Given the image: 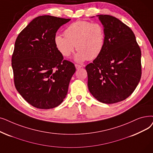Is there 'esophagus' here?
I'll list each match as a JSON object with an SVG mask.
<instances>
[{
    "mask_svg": "<svg viewBox=\"0 0 153 153\" xmlns=\"http://www.w3.org/2000/svg\"><path fill=\"white\" fill-rule=\"evenodd\" d=\"M75 67H76V69H80L81 68H82V66L81 65H79V64H75Z\"/></svg>",
    "mask_w": 153,
    "mask_h": 153,
    "instance_id": "34e87169",
    "label": "esophagus"
}]
</instances>
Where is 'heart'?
I'll return each mask as SVG.
<instances>
[{"mask_svg": "<svg viewBox=\"0 0 153 153\" xmlns=\"http://www.w3.org/2000/svg\"><path fill=\"white\" fill-rule=\"evenodd\" d=\"M64 36H56V47L62 56L69 57L76 45L78 52L74 59L77 62L96 59L104 48L105 32L101 23L88 21L74 22L65 30Z\"/></svg>", "mask_w": 153, "mask_h": 153, "instance_id": "1", "label": "heart"}]
</instances>
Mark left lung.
<instances>
[{"label":"left lung","instance_id":"left-lung-1","mask_svg":"<svg viewBox=\"0 0 153 153\" xmlns=\"http://www.w3.org/2000/svg\"><path fill=\"white\" fill-rule=\"evenodd\" d=\"M105 32L101 53L85 66L88 89L99 102L114 104L128 98L141 77V52L132 30L109 15H98Z\"/></svg>","mask_w":153,"mask_h":153}]
</instances>
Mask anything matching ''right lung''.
<instances>
[{"mask_svg": "<svg viewBox=\"0 0 153 153\" xmlns=\"http://www.w3.org/2000/svg\"><path fill=\"white\" fill-rule=\"evenodd\" d=\"M70 21L39 16L20 32L16 41L12 56L16 88L26 101L38 109L60 105L76 72L74 64L64 60L54 42L57 30Z\"/></svg>", "mask_w": 153, "mask_h": 153, "instance_id": "right-lung-1", "label": "right lung"}]
</instances>
